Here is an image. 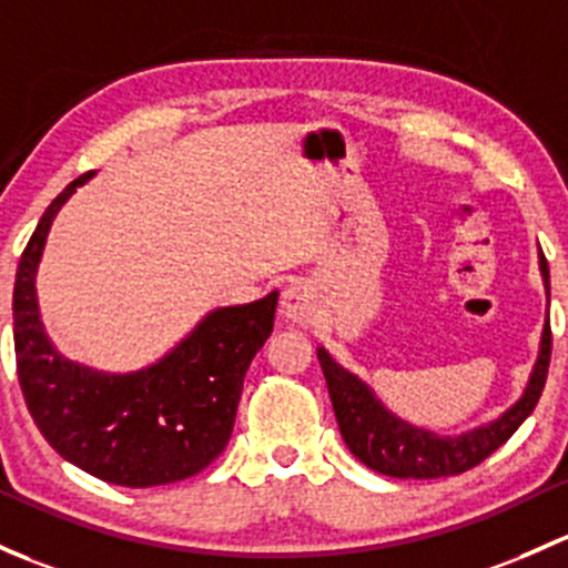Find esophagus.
Returning a JSON list of instances; mask_svg holds the SVG:
<instances>
[{
	"mask_svg": "<svg viewBox=\"0 0 568 568\" xmlns=\"http://www.w3.org/2000/svg\"><path fill=\"white\" fill-rule=\"evenodd\" d=\"M280 313H283L285 321L296 326H310L318 321L321 304L315 291L310 288L307 283H291L288 288L283 291V302H280Z\"/></svg>",
	"mask_w": 568,
	"mask_h": 568,
	"instance_id": "obj_1",
	"label": "esophagus"
}]
</instances>
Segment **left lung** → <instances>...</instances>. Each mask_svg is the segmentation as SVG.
I'll return each mask as SVG.
<instances>
[{"instance_id": "1", "label": "left lung", "mask_w": 568, "mask_h": 568, "mask_svg": "<svg viewBox=\"0 0 568 568\" xmlns=\"http://www.w3.org/2000/svg\"><path fill=\"white\" fill-rule=\"evenodd\" d=\"M539 268L541 277H545L547 296H550V268H547V258L541 250ZM550 354L552 334L550 315H547L539 356H536L534 373H530L523 397L511 408H506L498 419L459 435H438L433 429L408 425L399 416H394L375 397V392L364 381L356 378L354 373L339 367L326 348H318V362L321 369H324L326 386H329L339 433H343L351 455L362 459L367 468L378 470L384 476H394V479H444V476L465 474L468 468L479 465L481 459H487L534 414L541 389H545Z\"/></svg>"}]
</instances>
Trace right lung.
Returning <instances> with one entry per match:
<instances>
[{
	"label": "right lung",
	"instance_id": "right-lung-1",
	"mask_svg": "<svg viewBox=\"0 0 568 568\" xmlns=\"http://www.w3.org/2000/svg\"><path fill=\"white\" fill-rule=\"evenodd\" d=\"M92 176H79L51 201L18 264V381L34 425L68 463L111 485H171L204 470L229 446L244 373L272 334L277 291L212 310L174 351L135 373H100L64 359L40 321L34 277L53 217Z\"/></svg>",
	"mask_w": 568,
	"mask_h": 568
}]
</instances>
